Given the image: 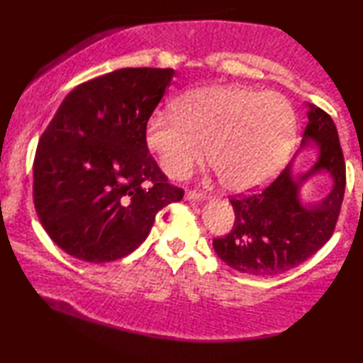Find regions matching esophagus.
I'll return each instance as SVG.
<instances>
[{
  "label": "esophagus",
  "mask_w": 363,
  "mask_h": 363,
  "mask_svg": "<svg viewBox=\"0 0 363 363\" xmlns=\"http://www.w3.org/2000/svg\"><path fill=\"white\" fill-rule=\"evenodd\" d=\"M185 198L189 201H202V199H206L207 196L204 191H201V189H189V191H186Z\"/></svg>",
  "instance_id": "esophagus-1"
}]
</instances>
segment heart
Returning a JSON list of instances; mask_svg holds the SVG:
<instances>
[{"label":"heart","instance_id":"b5f03b06","mask_svg":"<svg viewBox=\"0 0 363 363\" xmlns=\"http://www.w3.org/2000/svg\"><path fill=\"white\" fill-rule=\"evenodd\" d=\"M295 138V113L274 92L242 86L201 87L178 100L175 113L157 111L146 143L162 170L185 178L204 157L231 189L262 185L282 167Z\"/></svg>","mask_w":363,"mask_h":363}]
</instances>
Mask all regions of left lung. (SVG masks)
<instances>
[{"instance_id": "8db88e82", "label": "left lung", "mask_w": 363, "mask_h": 363, "mask_svg": "<svg viewBox=\"0 0 363 363\" xmlns=\"http://www.w3.org/2000/svg\"><path fill=\"white\" fill-rule=\"evenodd\" d=\"M314 138L319 161L308 174L294 178L289 164L268 186L231 196L233 230L213 239V249L233 269L252 276H276L301 264L333 236L346 189V162L338 130L330 114L308 104L303 143ZM328 169L334 189L320 205L303 208L297 186L308 176Z\"/></svg>"}]
</instances>
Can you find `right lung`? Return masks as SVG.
<instances>
[{"label": "right lung", "mask_w": 363, "mask_h": 363, "mask_svg": "<svg viewBox=\"0 0 363 363\" xmlns=\"http://www.w3.org/2000/svg\"><path fill=\"white\" fill-rule=\"evenodd\" d=\"M172 68H121L69 92L38 142L33 202L68 255L110 263L148 238L156 213L183 199L146 145Z\"/></svg>", "instance_id": "add662e5"}]
</instances>
